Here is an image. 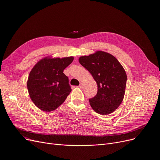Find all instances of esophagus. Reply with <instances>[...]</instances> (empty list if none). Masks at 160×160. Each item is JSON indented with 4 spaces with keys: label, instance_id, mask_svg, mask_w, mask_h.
Wrapping results in <instances>:
<instances>
[{
    "label": "esophagus",
    "instance_id": "34e87169",
    "mask_svg": "<svg viewBox=\"0 0 160 160\" xmlns=\"http://www.w3.org/2000/svg\"><path fill=\"white\" fill-rule=\"evenodd\" d=\"M79 87H80L81 88H83V83H80Z\"/></svg>",
    "mask_w": 160,
    "mask_h": 160
}]
</instances>
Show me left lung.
I'll use <instances>...</instances> for the list:
<instances>
[{
	"label": "left lung",
	"instance_id": "1",
	"mask_svg": "<svg viewBox=\"0 0 160 160\" xmlns=\"http://www.w3.org/2000/svg\"><path fill=\"white\" fill-rule=\"evenodd\" d=\"M79 62L97 84L96 95L89 99L92 108L102 115L113 112L122 102L125 93L127 75L122 66L114 56L101 51L81 57Z\"/></svg>",
	"mask_w": 160,
	"mask_h": 160
}]
</instances>
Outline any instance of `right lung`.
I'll use <instances>...</instances> for the list:
<instances>
[{
	"label": "right lung",
	"mask_w": 160,
	"mask_h": 160,
	"mask_svg": "<svg viewBox=\"0 0 160 160\" xmlns=\"http://www.w3.org/2000/svg\"><path fill=\"white\" fill-rule=\"evenodd\" d=\"M73 58H47L40 60L31 71L27 87L31 99L46 112L57 109L72 91L69 79L63 70Z\"/></svg>",
	"instance_id": "add662e5"
}]
</instances>
